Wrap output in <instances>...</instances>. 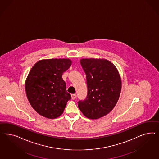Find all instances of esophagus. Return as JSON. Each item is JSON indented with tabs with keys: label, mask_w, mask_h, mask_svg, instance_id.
<instances>
[{
	"label": "esophagus",
	"mask_w": 159,
	"mask_h": 159,
	"mask_svg": "<svg viewBox=\"0 0 159 159\" xmlns=\"http://www.w3.org/2000/svg\"><path fill=\"white\" fill-rule=\"evenodd\" d=\"M71 96H72V100H75V99H76V94H72V95H71Z\"/></svg>",
	"instance_id": "1"
}]
</instances>
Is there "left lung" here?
<instances>
[{
	"mask_svg": "<svg viewBox=\"0 0 159 159\" xmlns=\"http://www.w3.org/2000/svg\"><path fill=\"white\" fill-rule=\"evenodd\" d=\"M86 75L87 95L78 101L87 118L96 120L108 114L116 106L121 90V80L115 66L106 59H82Z\"/></svg>",
	"mask_w": 159,
	"mask_h": 159,
	"instance_id": "8db88e82",
	"label": "left lung"
}]
</instances>
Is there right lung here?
I'll return each instance as SVG.
<instances>
[{"mask_svg":"<svg viewBox=\"0 0 159 159\" xmlns=\"http://www.w3.org/2000/svg\"><path fill=\"white\" fill-rule=\"evenodd\" d=\"M71 63L68 59H44L31 69L25 91L31 106L39 115L53 119L62 114L71 96L62 76Z\"/></svg>","mask_w":159,"mask_h":159,"instance_id":"1","label":"right lung"}]
</instances>
